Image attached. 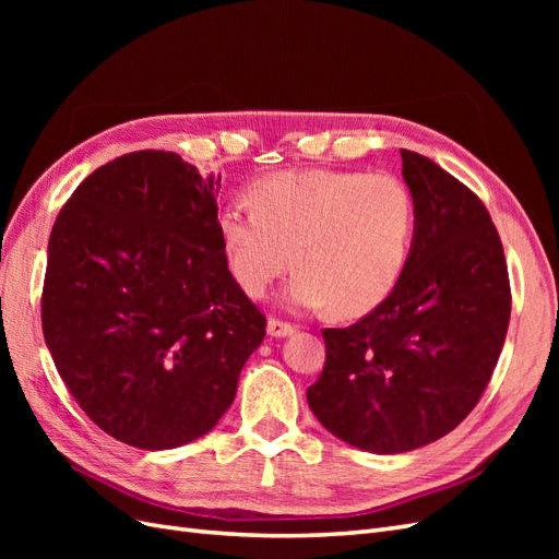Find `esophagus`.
Segmentation results:
<instances>
[{"label":"esophagus","mask_w":559,"mask_h":559,"mask_svg":"<svg viewBox=\"0 0 559 559\" xmlns=\"http://www.w3.org/2000/svg\"><path fill=\"white\" fill-rule=\"evenodd\" d=\"M267 335L270 337H289L296 333V329L292 324H286V321L280 319H267Z\"/></svg>","instance_id":"34e87169"}]
</instances>
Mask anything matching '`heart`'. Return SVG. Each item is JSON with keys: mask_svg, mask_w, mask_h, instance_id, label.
Here are the masks:
<instances>
[{"mask_svg": "<svg viewBox=\"0 0 559 559\" xmlns=\"http://www.w3.org/2000/svg\"><path fill=\"white\" fill-rule=\"evenodd\" d=\"M249 205L216 212L230 273L249 296H265L292 261L286 302L354 319L392 296L415 240V200L389 173L298 170L253 181Z\"/></svg>", "mask_w": 559, "mask_h": 559, "instance_id": "b5f03b06", "label": "heart"}]
</instances>
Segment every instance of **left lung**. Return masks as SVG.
Returning <instances> with one entry per match:
<instances>
[{
	"instance_id": "obj_1",
	"label": "left lung",
	"mask_w": 559,
	"mask_h": 559,
	"mask_svg": "<svg viewBox=\"0 0 559 559\" xmlns=\"http://www.w3.org/2000/svg\"><path fill=\"white\" fill-rule=\"evenodd\" d=\"M415 240L396 289L347 329H326V366L308 389L343 443L396 454L429 445L476 408L511 319L499 233L476 193L401 148Z\"/></svg>"
}]
</instances>
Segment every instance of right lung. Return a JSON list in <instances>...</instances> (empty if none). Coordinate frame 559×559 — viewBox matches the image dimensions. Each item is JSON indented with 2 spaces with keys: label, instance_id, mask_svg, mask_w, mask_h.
<instances>
[{
  "label": "right lung",
  "instance_id": "right-lung-1",
  "mask_svg": "<svg viewBox=\"0 0 559 559\" xmlns=\"http://www.w3.org/2000/svg\"><path fill=\"white\" fill-rule=\"evenodd\" d=\"M218 179L134 151L83 179L50 230L46 347L83 413L132 448L210 433L263 343L216 233Z\"/></svg>",
  "mask_w": 559,
  "mask_h": 559
}]
</instances>
